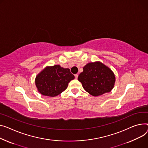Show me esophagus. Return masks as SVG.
Returning <instances> with one entry per match:
<instances>
[{
  "mask_svg": "<svg viewBox=\"0 0 148 148\" xmlns=\"http://www.w3.org/2000/svg\"><path fill=\"white\" fill-rule=\"evenodd\" d=\"M74 76H75V79H77V78H78V74H75Z\"/></svg>",
  "mask_w": 148,
  "mask_h": 148,
  "instance_id": "esophagus-1",
  "label": "esophagus"
}]
</instances>
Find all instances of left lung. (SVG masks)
Returning <instances> with one entry per match:
<instances>
[{"mask_svg":"<svg viewBox=\"0 0 148 148\" xmlns=\"http://www.w3.org/2000/svg\"><path fill=\"white\" fill-rule=\"evenodd\" d=\"M78 80L86 92L97 96L111 92L114 86L115 77L111 69L100 62H96L84 66Z\"/></svg>","mask_w":148,"mask_h":148,"instance_id":"left-lung-1","label":"left lung"}]
</instances>
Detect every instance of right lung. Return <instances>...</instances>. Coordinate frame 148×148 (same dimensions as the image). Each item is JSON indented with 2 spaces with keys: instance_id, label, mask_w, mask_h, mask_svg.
Wrapping results in <instances>:
<instances>
[{
  "instance_id": "add662e5",
  "label": "right lung",
  "mask_w": 148,
  "mask_h": 148,
  "mask_svg": "<svg viewBox=\"0 0 148 148\" xmlns=\"http://www.w3.org/2000/svg\"><path fill=\"white\" fill-rule=\"evenodd\" d=\"M74 78L70 69L60 65L47 66L36 78V85L38 92L47 96L54 97L64 92L71 80Z\"/></svg>"
}]
</instances>
